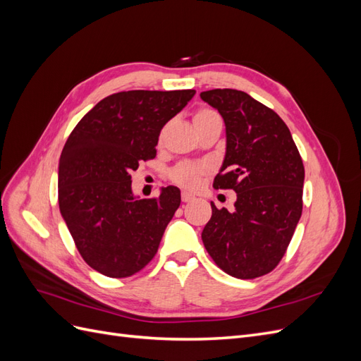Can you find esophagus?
<instances>
[{
    "label": "esophagus",
    "mask_w": 361,
    "mask_h": 361,
    "mask_svg": "<svg viewBox=\"0 0 361 361\" xmlns=\"http://www.w3.org/2000/svg\"><path fill=\"white\" fill-rule=\"evenodd\" d=\"M194 200V195L190 194L188 191H182V202L183 203H188V202H192Z\"/></svg>",
    "instance_id": "34e87169"
}]
</instances>
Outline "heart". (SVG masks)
<instances>
[{"label": "heart", "mask_w": 361, "mask_h": 361, "mask_svg": "<svg viewBox=\"0 0 361 361\" xmlns=\"http://www.w3.org/2000/svg\"><path fill=\"white\" fill-rule=\"evenodd\" d=\"M214 116H216L214 111L202 110L194 116V122H197V120H203V118H209V117H214ZM203 173H204V167L197 166V164L185 162V164H180V166H178L176 169L173 170L171 178H173L174 182L182 185V187L194 190L199 185Z\"/></svg>", "instance_id": "b5f03b06"}]
</instances>
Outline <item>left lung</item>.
<instances>
[{
    "label": "left lung",
    "instance_id": "8db88e82",
    "mask_svg": "<svg viewBox=\"0 0 361 361\" xmlns=\"http://www.w3.org/2000/svg\"><path fill=\"white\" fill-rule=\"evenodd\" d=\"M200 97L226 126V154L214 187L236 192L233 211L211 202L203 244L228 276L256 279L277 267L300 221L302 159L286 123L245 92L215 89Z\"/></svg>",
    "mask_w": 361,
    "mask_h": 361
}]
</instances>
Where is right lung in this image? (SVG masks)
<instances>
[{"label":"right lung","mask_w":361,"mask_h":361,"mask_svg":"<svg viewBox=\"0 0 361 361\" xmlns=\"http://www.w3.org/2000/svg\"><path fill=\"white\" fill-rule=\"evenodd\" d=\"M195 90H130L97 102L69 135L59 162V204L80 255L101 274L143 269L180 204L176 187L140 199L130 171L157 157L161 129Z\"/></svg>","instance_id":"right-lung-1"}]
</instances>
